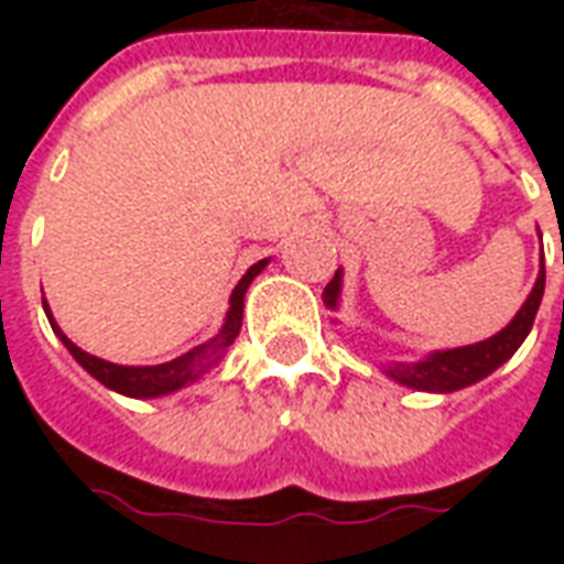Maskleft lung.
Listing matches in <instances>:
<instances>
[{"instance_id":"obj_1","label":"left lung","mask_w":564,"mask_h":564,"mask_svg":"<svg viewBox=\"0 0 564 564\" xmlns=\"http://www.w3.org/2000/svg\"><path fill=\"white\" fill-rule=\"evenodd\" d=\"M339 295H343V269H336L334 281L325 286L327 307L339 310ZM542 295L544 263L539 278H535V286L530 290L521 310H518L503 330H498L489 339H482V343L463 345V348H445V351H430L427 357H421L415 362H386L380 369H383L389 380L406 386V389H415V392L447 394L456 392V389H465V386L480 383L482 377H489L491 371L500 369L521 348V343H524L535 322Z\"/></svg>"}]
</instances>
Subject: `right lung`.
Returning <instances> with one entry per match:
<instances>
[{
  "instance_id": "1",
  "label": "right lung",
  "mask_w": 564,
  "mask_h": 564,
  "mask_svg": "<svg viewBox=\"0 0 564 564\" xmlns=\"http://www.w3.org/2000/svg\"><path fill=\"white\" fill-rule=\"evenodd\" d=\"M265 265H269V257H265V260H257V263L239 278V283L234 286V292H230V307L228 313H225V325L219 327V334L213 336V339H207L204 345H195L193 351L181 354L175 360L161 362V366H119V362H108L101 360V357H93V354L82 351V348L57 327L55 316H52V310H48L46 301H43V310H46V318L48 325H52V330H55V336L66 345V351L73 354L75 362H78L87 375L96 377L101 386H108V389L126 394V398H163V394L178 392L184 386L202 380V375H207V371L228 354V348L239 336V327H242V307H246L248 286H251V281H254L257 274L263 272Z\"/></svg>"
}]
</instances>
